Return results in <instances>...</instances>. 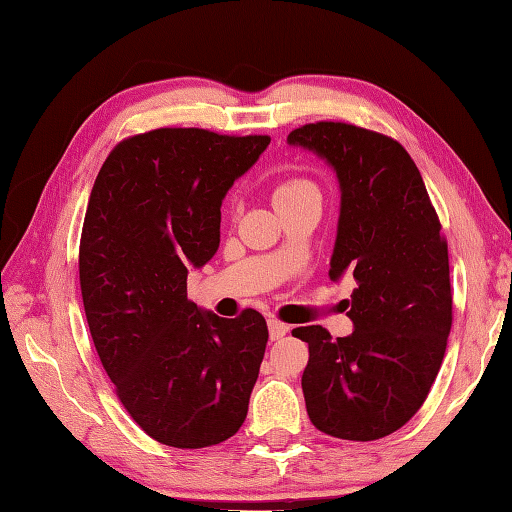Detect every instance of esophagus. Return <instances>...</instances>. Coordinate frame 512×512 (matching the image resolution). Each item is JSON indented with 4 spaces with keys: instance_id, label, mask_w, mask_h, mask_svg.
Listing matches in <instances>:
<instances>
[{
    "instance_id": "34e87169",
    "label": "esophagus",
    "mask_w": 512,
    "mask_h": 512,
    "mask_svg": "<svg viewBox=\"0 0 512 512\" xmlns=\"http://www.w3.org/2000/svg\"><path fill=\"white\" fill-rule=\"evenodd\" d=\"M268 332H270V339L279 341V339H284V336L290 332V325L281 323L277 319H268Z\"/></svg>"
}]
</instances>
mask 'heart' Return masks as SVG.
Wrapping results in <instances>:
<instances>
[{"instance_id":"1","label":"heart","mask_w":512,"mask_h":512,"mask_svg":"<svg viewBox=\"0 0 512 512\" xmlns=\"http://www.w3.org/2000/svg\"><path fill=\"white\" fill-rule=\"evenodd\" d=\"M308 191H317V187H314V184L308 182V180L292 178V180H286V182L277 184V189L273 193V200H275V204H279V202H284V200L297 198V195L308 193Z\"/></svg>"}]
</instances>
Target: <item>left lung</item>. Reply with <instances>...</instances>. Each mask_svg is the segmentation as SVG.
I'll list each match as a JSON object with an SVG mask.
<instances>
[{"instance_id":"left-lung-1","label":"left lung","mask_w":512,"mask_h":512,"mask_svg":"<svg viewBox=\"0 0 512 512\" xmlns=\"http://www.w3.org/2000/svg\"><path fill=\"white\" fill-rule=\"evenodd\" d=\"M288 145L317 154L339 180L330 279H356L332 339L292 330L310 361L301 387L314 427L341 440L385 438L411 420L436 380L451 332L449 250L416 162L400 143L345 123H310Z\"/></svg>"}]
</instances>
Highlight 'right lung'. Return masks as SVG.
Returning a JSON list of instances; mask_svg holds the SVG:
<instances>
[{
  "mask_svg": "<svg viewBox=\"0 0 512 512\" xmlns=\"http://www.w3.org/2000/svg\"><path fill=\"white\" fill-rule=\"evenodd\" d=\"M268 145L162 127L116 145L92 187L79 248L85 317L123 407L167 447H213L246 420L266 319L198 308L187 275L217 253L222 200Z\"/></svg>",
  "mask_w": 512,
  "mask_h": 512,
  "instance_id": "right-lung-1",
  "label": "right lung"
}]
</instances>
